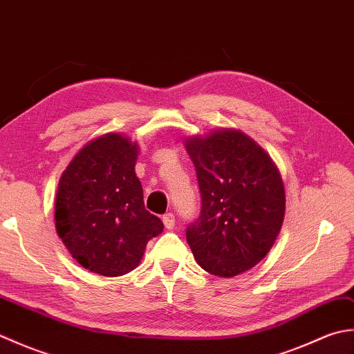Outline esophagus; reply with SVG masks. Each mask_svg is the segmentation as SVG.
<instances>
[{"label":"esophagus","instance_id":"34e87169","mask_svg":"<svg viewBox=\"0 0 354 354\" xmlns=\"http://www.w3.org/2000/svg\"><path fill=\"white\" fill-rule=\"evenodd\" d=\"M162 223L167 230H173V227H175V216H173L171 213L164 214L162 216Z\"/></svg>","mask_w":354,"mask_h":354}]
</instances>
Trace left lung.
Returning <instances> with one entry per match:
<instances>
[{
    "instance_id": "obj_1",
    "label": "left lung",
    "mask_w": 354,
    "mask_h": 354,
    "mask_svg": "<svg viewBox=\"0 0 354 354\" xmlns=\"http://www.w3.org/2000/svg\"><path fill=\"white\" fill-rule=\"evenodd\" d=\"M196 167L202 208L187 228L194 259L207 272L230 278L266 257L281 230L286 193L265 150L237 129L184 140Z\"/></svg>"
}]
</instances>
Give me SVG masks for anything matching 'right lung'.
Segmentation results:
<instances>
[{
  "mask_svg": "<svg viewBox=\"0 0 354 354\" xmlns=\"http://www.w3.org/2000/svg\"><path fill=\"white\" fill-rule=\"evenodd\" d=\"M138 153L137 141L104 133L88 141L59 179L57 236L73 259L103 277L133 270L149 240L164 230L160 217L145 208L135 173Z\"/></svg>",
  "mask_w": 354,
  "mask_h": 354,
  "instance_id": "1",
  "label": "right lung"
}]
</instances>
